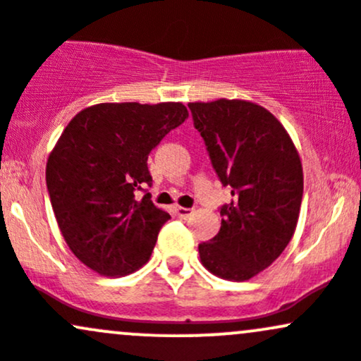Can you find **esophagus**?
<instances>
[{
    "label": "esophagus",
    "instance_id": "esophagus-1",
    "mask_svg": "<svg viewBox=\"0 0 361 361\" xmlns=\"http://www.w3.org/2000/svg\"><path fill=\"white\" fill-rule=\"evenodd\" d=\"M176 212L180 219H189L192 214H195L192 208H185V207H176Z\"/></svg>",
    "mask_w": 361,
    "mask_h": 361
}]
</instances>
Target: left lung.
Here are the masks:
<instances>
[{
    "instance_id": "8db88e82",
    "label": "left lung",
    "mask_w": 361,
    "mask_h": 361,
    "mask_svg": "<svg viewBox=\"0 0 361 361\" xmlns=\"http://www.w3.org/2000/svg\"><path fill=\"white\" fill-rule=\"evenodd\" d=\"M212 165L231 202L217 236L198 247L202 264L229 281H247L276 261L299 221L304 176L299 151L274 114L250 100L189 102Z\"/></svg>"
}]
</instances>
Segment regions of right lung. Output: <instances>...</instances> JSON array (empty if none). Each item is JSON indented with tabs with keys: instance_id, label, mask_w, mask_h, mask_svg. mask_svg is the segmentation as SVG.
<instances>
[{
	"instance_id": "right-lung-1",
	"label": "right lung",
	"mask_w": 361,
	"mask_h": 361,
	"mask_svg": "<svg viewBox=\"0 0 361 361\" xmlns=\"http://www.w3.org/2000/svg\"><path fill=\"white\" fill-rule=\"evenodd\" d=\"M182 102H102L85 107L47 161V188L59 229L74 255L100 276H126L149 261L170 219L146 192L147 156L188 120Z\"/></svg>"
}]
</instances>
